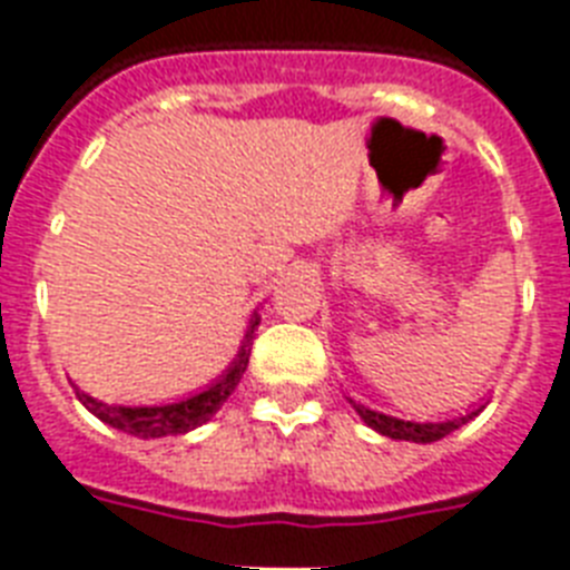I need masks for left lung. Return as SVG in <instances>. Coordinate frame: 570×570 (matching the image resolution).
I'll list each match as a JSON object with an SVG mask.
<instances>
[{"mask_svg": "<svg viewBox=\"0 0 570 570\" xmlns=\"http://www.w3.org/2000/svg\"><path fill=\"white\" fill-rule=\"evenodd\" d=\"M352 407L357 411V416L364 420L370 429H375L379 434L384 438H393V441H411V443H434L452 434L455 429H461L464 423H470L473 416H479L482 407H464V414L459 416H446V420H434V423H416V420H402V416H390V414H381V411H373V407L361 405L355 399H348Z\"/></svg>", "mask_w": 570, "mask_h": 570, "instance_id": "obj_1", "label": "left lung"}]
</instances>
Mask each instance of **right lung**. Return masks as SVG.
I'll list each match as a JSON object with an SVG mask.
<instances>
[{
  "label": "right lung",
  "mask_w": 570,
  "mask_h": 570,
  "mask_svg": "<svg viewBox=\"0 0 570 570\" xmlns=\"http://www.w3.org/2000/svg\"><path fill=\"white\" fill-rule=\"evenodd\" d=\"M259 325V316L254 313L248 322V331H245V340H242L239 352L230 361V366L224 370L213 384H206L204 390H197L191 396H183L177 402H163V405H115V402H102V399L88 396L85 390L76 387V396L88 411H91L97 420H102L111 429L118 432L136 434L141 441H150V438H165V434H186L197 425L209 423L218 407L227 402L236 384L242 381V373L248 370V355L250 343H254V331Z\"/></svg>",
  "instance_id": "add662e5"
}]
</instances>
